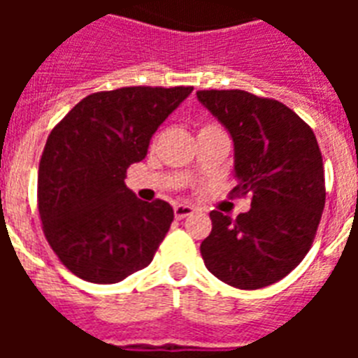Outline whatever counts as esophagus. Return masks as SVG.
Instances as JSON below:
<instances>
[{
	"label": "esophagus",
	"mask_w": 358,
	"mask_h": 358,
	"mask_svg": "<svg viewBox=\"0 0 358 358\" xmlns=\"http://www.w3.org/2000/svg\"><path fill=\"white\" fill-rule=\"evenodd\" d=\"M193 212H195V210L191 206H187V204H176V206H174V217L176 219H185Z\"/></svg>",
	"instance_id": "34e87169"
}]
</instances>
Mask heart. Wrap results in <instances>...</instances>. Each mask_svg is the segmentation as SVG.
I'll list each match as a JSON object with an SVG mask.
<instances>
[{
  "label": "heart",
  "mask_w": 358,
  "mask_h": 358,
  "mask_svg": "<svg viewBox=\"0 0 358 358\" xmlns=\"http://www.w3.org/2000/svg\"><path fill=\"white\" fill-rule=\"evenodd\" d=\"M206 128H208V126H206Z\"/></svg>",
  "instance_id": "b5f03b06"
}]
</instances>
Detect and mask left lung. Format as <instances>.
I'll use <instances>...</instances> for the list:
<instances>
[{
  "label": "left lung",
  "mask_w": 358,
  "mask_h": 358,
  "mask_svg": "<svg viewBox=\"0 0 358 358\" xmlns=\"http://www.w3.org/2000/svg\"><path fill=\"white\" fill-rule=\"evenodd\" d=\"M199 102L234 141L238 185L250 210L232 219L210 212L201 243L208 271L229 286L258 289L299 266L316 238L325 206V173L316 135L299 115L247 91H199Z\"/></svg>",
  "instance_id": "1"
}]
</instances>
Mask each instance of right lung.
<instances>
[{
	"instance_id": "right-lung-1",
	"label": "right lung",
	"mask_w": 358,
	"mask_h": 358,
	"mask_svg": "<svg viewBox=\"0 0 358 358\" xmlns=\"http://www.w3.org/2000/svg\"><path fill=\"white\" fill-rule=\"evenodd\" d=\"M193 87H122L92 92L48 135L38 165V213L69 271L115 284L145 269L171 229L165 201L143 202L124 184L159 124Z\"/></svg>"
}]
</instances>
